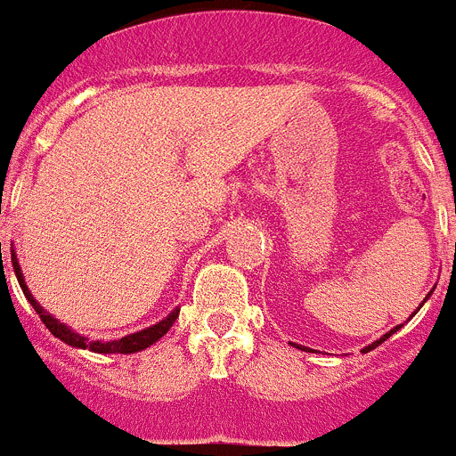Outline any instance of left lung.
Masks as SVG:
<instances>
[{"mask_svg": "<svg viewBox=\"0 0 456 456\" xmlns=\"http://www.w3.org/2000/svg\"><path fill=\"white\" fill-rule=\"evenodd\" d=\"M432 291H435V289H430V294H428V296H426V298H423V303H426V300H428V298H430V296H432ZM423 303H421V305H419V307H417V309H414V312H412V316H414V314H417V312H419V309H421V307H423ZM412 316H410V318H412ZM410 318H408V321H410ZM401 327H403V325H396V327H392V330H390V331H386V334H383V336H381V338H377V340H374L372 346H365V347H363V352H370V350H374V347H379V346H381V343H383V340H387V338H390V336H392V334H395V331H399V330H401ZM291 346H294V347H298V350H303V352H312V350H309V347H305V346H296V343H291Z\"/></svg>", "mask_w": 456, "mask_h": 456, "instance_id": "obj_1", "label": "left lung"}]
</instances>
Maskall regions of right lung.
Wrapping results in <instances>:
<instances>
[{
    "label": "right lung",
    "mask_w": 456,
    "mask_h": 456,
    "mask_svg": "<svg viewBox=\"0 0 456 456\" xmlns=\"http://www.w3.org/2000/svg\"><path fill=\"white\" fill-rule=\"evenodd\" d=\"M11 263H12V269H15L17 282H20V287H21V291H24L26 300L33 305V309L39 314V318H42L44 325L51 330V334L55 336V338L64 340L66 346L77 347V350H91V352H95V354H134V352L147 350V347H151L156 340H160L162 336H165L167 331L174 327L175 318H178V314H180V307H175L174 312L169 314V316H165L160 322H156V325L147 327V330L135 331V334H126V336H122V338H118V340H102V338L91 340L88 336H82V334H77L75 330H70L66 322L57 321L53 314H48L46 309H44L42 305L37 303V298L30 294L28 285H26L24 273H21L20 260H17L15 249H11Z\"/></svg>",
    "instance_id": "right-lung-1"
}]
</instances>
